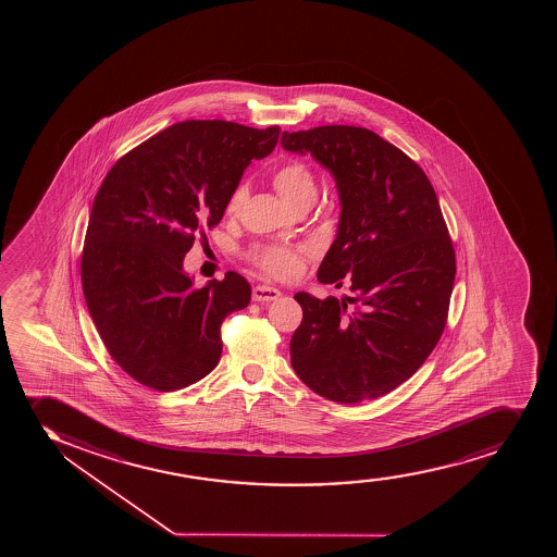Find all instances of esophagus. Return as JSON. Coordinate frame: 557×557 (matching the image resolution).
I'll return each instance as SVG.
<instances>
[{
    "mask_svg": "<svg viewBox=\"0 0 557 557\" xmlns=\"http://www.w3.org/2000/svg\"><path fill=\"white\" fill-rule=\"evenodd\" d=\"M281 297V292L271 286H256L252 288V301L271 302L276 301Z\"/></svg>",
    "mask_w": 557,
    "mask_h": 557,
    "instance_id": "esophagus-1",
    "label": "esophagus"
}]
</instances>
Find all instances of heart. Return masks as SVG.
Instances as JSON below:
<instances>
[{"label":"heart","instance_id":"obj_1","mask_svg":"<svg viewBox=\"0 0 557 557\" xmlns=\"http://www.w3.org/2000/svg\"><path fill=\"white\" fill-rule=\"evenodd\" d=\"M273 186L294 210L312 206L318 199V184L312 171L302 161H288L276 169L273 174ZM247 200V187L242 184L232 191L226 211L236 213ZM252 262L263 273L275 278H294L301 273L302 250L289 247H262L252 252Z\"/></svg>","mask_w":557,"mask_h":557}]
</instances>
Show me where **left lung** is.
Listing matches in <instances>:
<instances>
[{"instance_id":"1","label":"left lung","mask_w":557,"mask_h":557,"mask_svg":"<svg viewBox=\"0 0 557 557\" xmlns=\"http://www.w3.org/2000/svg\"><path fill=\"white\" fill-rule=\"evenodd\" d=\"M282 147L310 153L336 180L338 234L318 281L351 295L299 292L292 366L310 391L360 404L412 377L448 321L455 249L435 189L407 153L358 126L284 132Z\"/></svg>"}]
</instances>
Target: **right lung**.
<instances>
[{
    "label": "right lung",
    "instance_id": "1",
    "mask_svg": "<svg viewBox=\"0 0 557 557\" xmlns=\"http://www.w3.org/2000/svg\"><path fill=\"white\" fill-rule=\"evenodd\" d=\"M278 135V126L178 122L124 153L103 178L85 234L82 284L103 346L137 383L180 391L218 366L221 325L249 305V282L228 271L197 288L182 262Z\"/></svg>",
    "mask_w": 557,
    "mask_h": 557
}]
</instances>
